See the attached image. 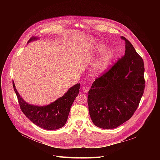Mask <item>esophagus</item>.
<instances>
[{
    "mask_svg": "<svg viewBox=\"0 0 160 160\" xmlns=\"http://www.w3.org/2000/svg\"><path fill=\"white\" fill-rule=\"evenodd\" d=\"M89 90V87H87V86H83L82 87V91L84 93H87L88 91Z\"/></svg>",
    "mask_w": 160,
    "mask_h": 160,
    "instance_id": "obj_1",
    "label": "esophagus"
}]
</instances>
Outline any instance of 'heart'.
I'll use <instances>...</instances> for the list:
<instances>
[{
  "mask_svg": "<svg viewBox=\"0 0 160 160\" xmlns=\"http://www.w3.org/2000/svg\"><path fill=\"white\" fill-rule=\"evenodd\" d=\"M106 48L105 45L100 43L98 45L99 50H103ZM116 56V52L113 49H108L102 53L99 58L92 64V72L96 75H99L106 72Z\"/></svg>",
  "mask_w": 160,
  "mask_h": 160,
  "instance_id": "b5f03b06",
  "label": "heart"
}]
</instances>
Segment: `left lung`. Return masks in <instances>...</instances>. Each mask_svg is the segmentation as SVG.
Listing matches in <instances>:
<instances>
[{
    "mask_svg": "<svg viewBox=\"0 0 160 160\" xmlns=\"http://www.w3.org/2000/svg\"><path fill=\"white\" fill-rule=\"evenodd\" d=\"M122 38L125 43L124 56L95 80L88 92L91 120L101 128H115L128 120L144 93V61L132 44L124 37Z\"/></svg>",
    "mask_w": 160,
    "mask_h": 160,
    "instance_id": "1",
    "label": "left lung"
}]
</instances>
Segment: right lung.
<instances>
[{"label":"right lung","instance_id":"add662e5","mask_svg":"<svg viewBox=\"0 0 160 160\" xmlns=\"http://www.w3.org/2000/svg\"><path fill=\"white\" fill-rule=\"evenodd\" d=\"M38 39V37H32L28 43ZM12 84L22 112L34 124L49 130L61 128L66 124L71 106L79 93L80 85L77 83L70 87L62 97L48 105L35 106L22 99L18 92L14 81Z\"/></svg>","mask_w":160,"mask_h":160}]
</instances>
